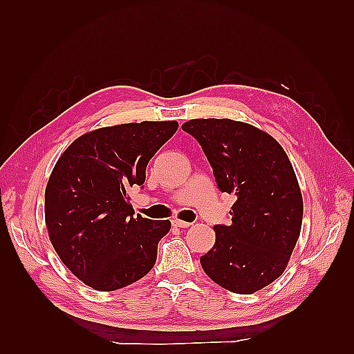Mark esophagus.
<instances>
[{"mask_svg": "<svg viewBox=\"0 0 354 354\" xmlns=\"http://www.w3.org/2000/svg\"><path fill=\"white\" fill-rule=\"evenodd\" d=\"M171 223H173V227H176V228H189L192 225L190 222H184V221H179V219H173Z\"/></svg>", "mask_w": 354, "mask_h": 354, "instance_id": "1", "label": "esophagus"}]
</instances>
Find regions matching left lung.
<instances>
[{
    "label": "left lung",
    "instance_id": "1",
    "mask_svg": "<svg viewBox=\"0 0 354 354\" xmlns=\"http://www.w3.org/2000/svg\"><path fill=\"white\" fill-rule=\"evenodd\" d=\"M183 129L198 140L217 187L234 193L231 225H216V243L202 269L223 289L242 295L280 277L297 245L303 196L283 147L269 133L230 118H194Z\"/></svg>",
    "mask_w": 354,
    "mask_h": 354
}]
</instances>
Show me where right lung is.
Returning a JSON list of instances; mask_svg holds the SVG:
<instances>
[{
  "mask_svg": "<svg viewBox=\"0 0 354 354\" xmlns=\"http://www.w3.org/2000/svg\"><path fill=\"white\" fill-rule=\"evenodd\" d=\"M176 129V122L100 127L57 160L45 189V223L64 265L89 288L122 289L153 268L170 221L135 217L126 192L145 184L147 162Z\"/></svg>",
  "mask_w": 354,
  "mask_h": 354,
  "instance_id": "obj_1",
  "label": "right lung"
}]
</instances>
